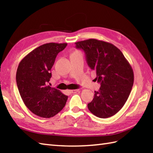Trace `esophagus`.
I'll return each instance as SVG.
<instances>
[{"label": "esophagus", "mask_w": 153, "mask_h": 153, "mask_svg": "<svg viewBox=\"0 0 153 153\" xmlns=\"http://www.w3.org/2000/svg\"><path fill=\"white\" fill-rule=\"evenodd\" d=\"M79 89H72V90H69L68 91H69L70 93H77L79 91Z\"/></svg>", "instance_id": "1"}]
</instances>
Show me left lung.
<instances>
[{
    "instance_id": "obj_1",
    "label": "left lung",
    "mask_w": 153,
    "mask_h": 153,
    "mask_svg": "<svg viewBox=\"0 0 153 153\" xmlns=\"http://www.w3.org/2000/svg\"><path fill=\"white\" fill-rule=\"evenodd\" d=\"M75 44L85 52L87 64L96 71V80L100 83L99 91H95L87 105L89 110L100 118L115 115L125 105L134 85L130 64L119 48L108 42L89 39Z\"/></svg>"
}]
</instances>
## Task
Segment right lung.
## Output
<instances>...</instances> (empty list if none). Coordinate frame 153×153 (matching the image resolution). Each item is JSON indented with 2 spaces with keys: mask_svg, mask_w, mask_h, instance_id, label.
Instances as JSON below:
<instances>
[{
  "mask_svg": "<svg viewBox=\"0 0 153 153\" xmlns=\"http://www.w3.org/2000/svg\"><path fill=\"white\" fill-rule=\"evenodd\" d=\"M67 43L42 45L27 54L19 62L16 83L25 105L42 118H49L61 111L68 96L48 85L55 58Z\"/></svg>",
  "mask_w": 153,
  "mask_h": 153,
  "instance_id": "add662e5",
  "label": "right lung"
}]
</instances>
